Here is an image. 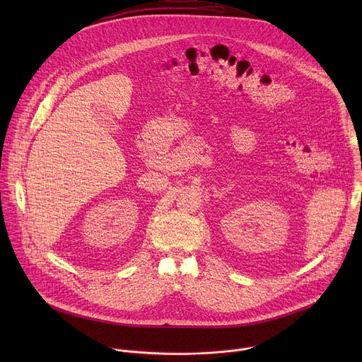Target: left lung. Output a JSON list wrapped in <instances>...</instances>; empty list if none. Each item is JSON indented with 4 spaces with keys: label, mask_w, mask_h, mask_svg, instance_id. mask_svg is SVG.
I'll return each instance as SVG.
<instances>
[{
    "label": "left lung",
    "mask_w": 362,
    "mask_h": 362,
    "mask_svg": "<svg viewBox=\"0 0 362 362\" xmlns=\"http://www.w3.org/2000/svg\"><path fill=\"white\" fill-rule=\"evenodd\" d=\"M361 202H362V200H361Z\"/></svg>",
    "instance_id": "1"
}]
</instances>
